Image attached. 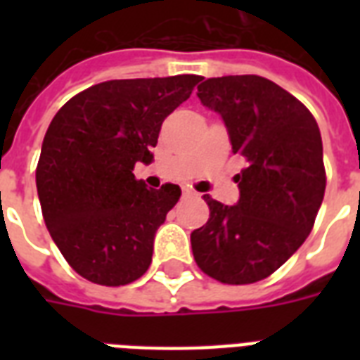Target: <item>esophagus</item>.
<instances>
[{
	"instance_id": "esophagus-1",
	"label": "esophagus",
	"mask_w": 360,
	"mask_h": 360,
	"mask_svg": "<svg viewBox=\"0 0 360 360\" xmlns=\"http://www.w3.org/2000/svg\"><path fill=\"white\" fill-rule=\"evenodd\" d=\"M194 196H196V192L192 191V188H183V198H185V200L186 198H194Z\"/></svg>"
}]
</instances>
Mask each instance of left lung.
<instances>
[{
    "instance_id": "obj_1",
    "label": "left lung",
    "mask_w": 360,
    "mask_h": 360,
    "mask_svg": "<svg viewBox=\"0 0 360 360\" xmlns=\"http://www.w3.org/2000/svg\"><path fill=\"white\" fill-rule=\"evenodd\" d=\"M198 98L224 121L239 202L205 198L207 224L191 233L198 267L224 284H252L284 265L312 231L325 194L323 143L314 115L293 95L256 75L207 78Z\"/></svg>"
}]
</instances>
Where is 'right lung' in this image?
<instances>
[{
  "label": "right lung",
  "mask_w": 360,
  "mask_h": 360,
  "mask_svg": "<svg viewBox=\"0 0 360 360\" xmlns=\"http://www.w3.org/2000/svg\"><path fill=\"white\" fill-rule=\"evenodd\" d=\"M202 76L110 80L59 110L37 164L46 228L76 273L101 285L134 282L151 265L155 233L181 188H147L132 174L151 164L162 121Z\"/></svg>",
  "instance_id": "add662e5"
}]
</instances>
